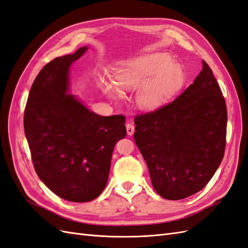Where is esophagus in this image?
<instances>
[{
  "instance_id": "esophagus-1",
  "label": "esophagus",
  "mask_w": 248,
  "mask_h": 248,
  "mask_svg": "<svg viewBox=\"0 0 248 248\" xmlns=\"http://www.w3.org/2000/svg\"><path fill=\"white\" fill-rule=\"evenodd\" d=\"M125 128H126V133H128V135H132L133 133L135 131V126L132 123H128L125 124Z\"/></svg>"
}]
</instances>
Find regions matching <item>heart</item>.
<instances>
[{
  "mask_svg": "<svg viewBox=\"0 0 248 248\" xmlns=\"http://www.w3.org/2000/svg\"><path fill=\"white\" fill-rule=\"evenodd\" d=\"M182 68L172 56L154 52L120 62L114 69V84L123 91L138 90L137 104L145 110H154L173 96L183 82ZM108 96L115 98L119 93L112 84L103 82Z\"/></svg>",
  "mask_w": 248,
  "mask_h": 248,
  "instance_id": "1",
  "label": "heart"
}]
</instances>
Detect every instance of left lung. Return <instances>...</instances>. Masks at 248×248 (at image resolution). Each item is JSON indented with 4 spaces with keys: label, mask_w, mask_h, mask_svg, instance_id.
<instances>
[{
    "label": "left lung",
    "mask_w": 248,
    "mask_h": 248,
    "mask_svg": "<svg viewBox=\"0 0 248 248\" xmlns=\"http://www.w3.org/2000/svg\"><path fill=\"white\" fill-rule=\"evenodd\" d=\"M170 103L134 118V139L158 195L180 200L204 187L223 159L227 111L212 69Z\"/></svg>",
    "instance_id": "left-lung-1"
}]
</instances>
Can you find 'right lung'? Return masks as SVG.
<instances>
[{"instance_id": "1", "label": "right lung", "mask_w": 248, "mask_h": 248, "mask_svg": "<svg viewBox=\"0 0 248 248\" xmlns=\"http://www.w3.org/2000/svg\"><path fill=\"white\" fill-rule=\"evenodd\" d=\"M86 50L81 47L44 66L24 113L37 176L55 195L72 202H88L101 194L115 143L126 135L124 115L100 116L68 94L69 68Z\"/></svg>"}]
</instances>
